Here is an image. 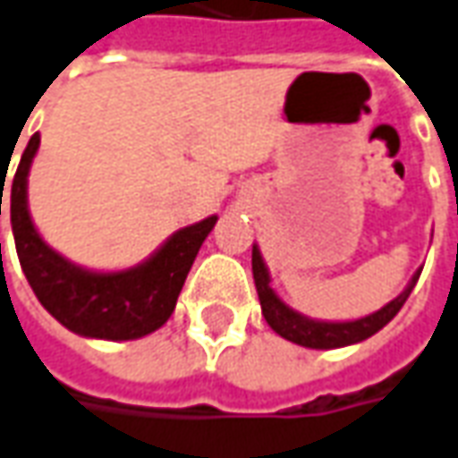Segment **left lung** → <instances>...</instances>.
<instances>
[{"mask_svg":"<svg viewBox=\"0 0 458 458\" xmlns=\"http://www.w3.org/2000/svg\"><path fill=\"white\" fill-rule=\"evenodd\" d=\"M419 276H421V270L413 273L409 285L391 303L378 308L371 316H363V318L356 320L308 318L303 313L293 310L288 303H283L278 293L273 291L268 266H266L263 255L258 250V245H253V278L255 291H258V298H260V308H263V318L268 320L270 328L281 338L306 348H344L351 346V344H360V341L371 338L373 334H378L386 323L399 313L401 306L406 303V298L411 295Z\"/></svg>","mask_w":458,"mask_h":458,"instance_id":"obj_1","label":"left lung"}]
</instances>
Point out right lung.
Here are the masks:
<instances>
[{
    "instance_id": "obj_1",
    "label": "right lung",
    "mask_w": 458,
    "mask_h": 458,
    "mask_svg": "<svg viewBox=\"0 0 458 458\" xmlns=\"http://www.w3.org/2000/svg\"><path fill=\"white\" fill-rule=\"evenodd\" d=\"M37 150H39V132H34L21 152L9 192V216H12V233H14L21 270L39 303L67 331L85 338L135 341L157 331L173 316L177 295L192 268V260L208 238V233L216 228L217 216L180 228L148 260L132 268L99 273V270L74 266L72 260H67L42 241L30 216L27 177Z\"/></svg>"
}]
</instances>
